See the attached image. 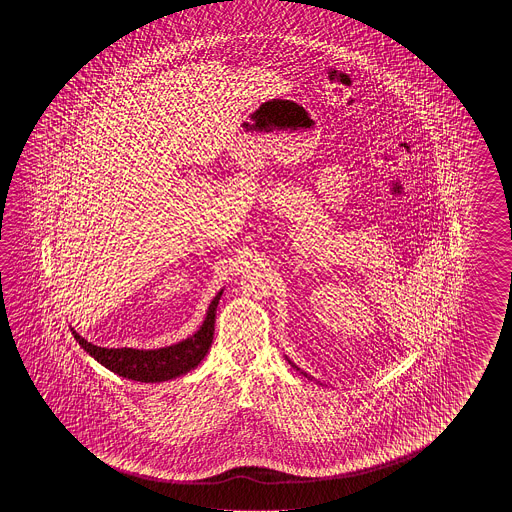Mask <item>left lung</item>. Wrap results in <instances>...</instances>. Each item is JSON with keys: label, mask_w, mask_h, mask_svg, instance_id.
Segmentation results:
<instances>
[{"label": "left lung", "mask_w": 512, "mask_h": 512, "mask_svg": "<svg viewBox=\"0 0 512 512\" xmlns=\"http://www.w3.org/2000/svg\"><path fill=\"white\" fill-rule=\"evenodd\" d=\"M285 359H287V357H285ZM287 360H289V359H287ZM289 364H291V366H293V368H296V370L300 371V373H302V375H305V377H307V373H305V371L300 370V368H298V366H296V364H293V362H291V360H289ZM307 379H311V377H307Z\"/></svg>", "instance_id": "left-lung-1"}]
</instances>
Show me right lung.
<instances>
[{
    "mask_svg": "<svg viewBox=\"0 0 512 512\" xmlns=\"http://www.w3.org/2000/svg\"><path fill=\"white\" fill-rule=\"evenodd\" d=\"M223 291H219L214 300L208 305L207 316L201 327L192 337L185 338L177 344L159 349L133 348H100L86 338L80 337L71 327L80 348H84L93 359L100 362L104 368L126 377L131 381L163 382L181 377L194 370L201 360L205 359L214 338L216 324V309Z\"/></svg>",
    "mask_w": 512,
    "mask_h": 512,
    "instance_id": "add662e5",
    "label": "right lung"
}]
</instances>
